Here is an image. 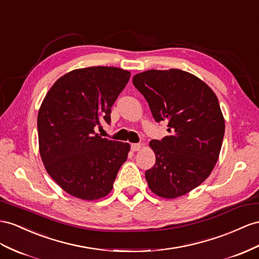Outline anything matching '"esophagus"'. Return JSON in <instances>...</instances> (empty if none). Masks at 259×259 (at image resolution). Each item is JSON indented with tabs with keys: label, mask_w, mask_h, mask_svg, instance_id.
Wrapping results in <instances>:
<instances>
[{
	"label": "esophagus",
	"mask_w": 259,
	"mask_h": 259,
	"mask_svg": "<svg viewBox=\"0 0 259 259\" xmlns=\"http://www.w3.org/2000/svg\"><path fill=\"white\" fill-rule=\"evenodd\" d=\"M141 148H142V144H140V143H132L131 144V150L132 151H140L141 150Z\"/></svg>",
	"instance_id": "1"
}]
</instances>
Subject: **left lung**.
I'll return each instance as SVG.
<instances>
[{
	"mask_svg": "<svg viewBox=\"0 0 259 259\" xmlns=\"http://www.w3.org/2000/svg\"><path fill=\"white\" fill-rule=\"evenodd\" d=\"M168 136L150 141L154 166L145 171L156 196L174 199L203 183L220 154L225 122L218 97L202 79L178 69L149 70L132 78Z\"/></svg>",
	"mask_w": 259,
	"mask_h": 259,
	"instance_id": "obj_1",
	"label": "left lung"
}]
</instances>
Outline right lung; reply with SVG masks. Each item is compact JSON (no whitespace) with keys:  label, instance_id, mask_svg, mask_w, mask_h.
I'll return each mask as SVG.
<instances>
[{"label":"right lung","instance_id":"obj_1","mask_svg":"<svg viewBox=\"0 0 259 259\" xmlns=\"http://www.w3.org/2000/svg\"><path fill=\"white\" fill-rule=\"evenodd\" d=\"M130 78L114 66L76 69L58 78L38 111L39 153L47 173L69 195L82 200L107 196L125 162L130 144L99 137L111 107Z\"/></svg>","mask_w":259,"mask_h":259}]
</instances>
